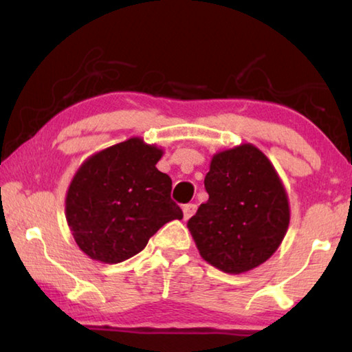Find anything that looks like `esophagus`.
<instances>
[{"label":"esophagus","mask_w":352,"mask_h":352,"mask_svg":"<svg viewBox=\"0 0 352 352\" xmlns=\"http://www.w3.org/2000/svg\"><path fill=\"white\" fill-rule=\"evenodd\" d=\"M195 211H197V205H194V204L183 205V216H184V219L192 217L194 214H195Z\"/></svg>","instance_id":"esophagus-1"}]
</instances>
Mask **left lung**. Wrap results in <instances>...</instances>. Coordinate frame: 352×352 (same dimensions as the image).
Instances as JSON below:
<instances>
[{
  "label": "left lung",
  "instance_id": "1",
  "mask_svg": "<svg viewBox=\"0 0 352 352\" xmlns=\"http://www.w3.org/2000/svg\"><path fill=\"white\" fill-rule=\"evenodd\" d=\"M210 199L188 220L199 253L225 273H245L281 245L290 222L285 188L253 144L217 152L205 177Z\"/></svg>",
  "mask_w": 352,
  "mask_h": 352
}]
</instances>
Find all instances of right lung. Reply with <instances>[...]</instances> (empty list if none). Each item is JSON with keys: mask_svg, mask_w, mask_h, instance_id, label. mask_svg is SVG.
Returning a JSON list of instances; mask_svg holds the SVG:
<instances>
[{"mask_svg": "<svg viewBox=\"0 0 352 352\" xmlns=\"http://www.w3.org/2000/svg\"><path fill=\"white\" fill-rule=\"evenodd\" d=\"M163 148L133 136L99 151L71 180L65 216L91 259L118 264L138 254L164 223L183 219L170 200L172 180L157 169Z\"/></svg>", "mask_w": 352, "mask_h": 352, "instance_id": "1", "label": "right lung"}]
</instances>
